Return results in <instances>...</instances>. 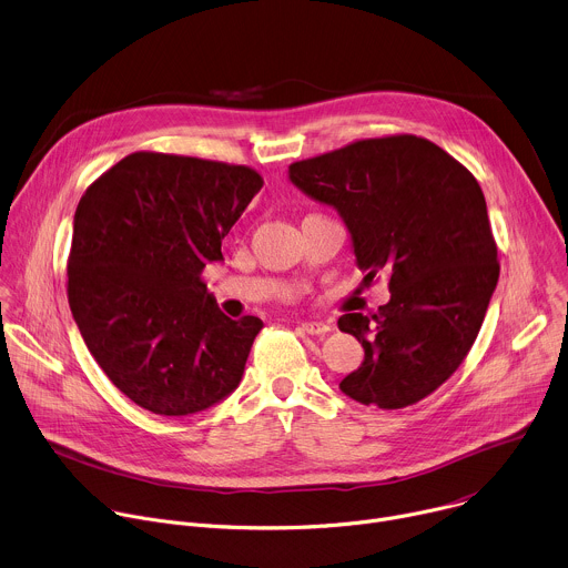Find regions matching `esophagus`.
<instances>
[{"instance_id": "34e87169", "label": "esophagus", "mask_w": 568, "mask_h": 568, "mask_svg": "<svg viewBox=\"0 0 568 568\" xmlns=\"http://www.w3.org/2000/svg\"><path fill=\"white\" fill-rule=\"evenodd\" d=\"M298 326L307 335H326V333H331V326H328L326 321H298Z\"/></svg>"}]
</instances>
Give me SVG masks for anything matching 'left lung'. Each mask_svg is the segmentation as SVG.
<instances>
[{
    "label": "left lung",
    "instance_id": "obj_1",
    "mask_svg": "<svg viewBox=\"0 0 568 568\" xmlns=\"http://www.w3.org/2000/svg\"><path fill=\"white\" fill-rule=\"evenodd\" d=\"M290 182L344 220L359 270L388 272L373 316H339L364 362L339 388L379 409L436 390L469 353L499 281L488 206L474 175L436 143L397 134L296 161Z\"/></svg>",
    "mask_w": 568,
    "mask_h": 568
}]
</instances>
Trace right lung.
Wrapping results in <instances>:
<instances>
[{
  "label": "right lung",
  "mask_w": 568,
  "mask_h": 568,
  "mask_svg": "<svg viewBox=\"0 0 568 568\" xmlns=\"http://www.w3.org/2000/svg\"><path fill=\"white\" fill-rule=\"evenodd\" d=\"M263 189L247 166L132 152L80 197L69 307L92 357L139 407L191 416L231 395L258 316L229 318L200 274Z\"/></svg>",
  "instance_id": "add662e5"
}]
</instances>
